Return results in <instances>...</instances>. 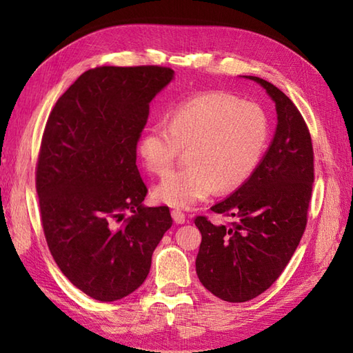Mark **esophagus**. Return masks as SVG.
Segmentation results:
<instances>
[{
	"instance_id": "esophagus-1",
	"label": "esophagus",
	"mask_w": 353,
	"mask_h": 353,
	"mask_svg": "<svg viewBox=\"0 0 353 353\" xmlns=\"http://www.w3.org/2000/svg\"><path fill=\"white\" fill-rule=\"evenodd\" d=\"M171 216L176 224H183L186 221V215L181 211V209H172Z\"/></svg>"
}]
</instances>
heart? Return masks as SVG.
<instances>
[{
    "label": "heart",
    "mask_w": 353,
    "mask_h": 353,
    "mask_svg": "<svg viewBox=\"0 0 353 353\" xmlns=\"http://www.w3.org/2000/svg\"><path fill=\"white\" fill-rule=\"evenodd\" d=\"M272 121L256 103L226 92H205L179 103L167 123L148 125L138 150L148 171L165 176L188 148V165L162 179L154 199L192 208L219 188L230 192L250 181L264 159Z\"/></svg>",
    "instance_id": "b5f03b06"
}]
</instances>
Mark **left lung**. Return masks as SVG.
<instances>
[{"instance_id":"8db88e82","label":"left lung","mask_w":353,"mask_h":353,"mask_svg":"<svg viewBox=\"0 0 353 353\" xmlns=\"http://www.w3.org/2000/svg\"><path fill=\"white\" fill-rule=\"evenodd\" d=\"M276 103L277 127L258 171L241 188L211 208L232 216L229 226L196 216L201 243L200 282L221 301H252L276 282L294 254L308 221L314 183L311 134L301 112L267 80L249 76Z\"/></svg>"}]
</instances>
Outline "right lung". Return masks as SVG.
Here are the masks:
<instances>
[{
  "label": "right lung",
  "instance_id": "right-lung-1",
  "mask_svg": "<svg viewBox=\"0 0 353 353\" xmlns=\"http://www.w3.org/2000/svg\"><path fill=\"white\" fill-rule=\"evenodd\" d=\"M172 76L157 65L89 70L45 124L36 163L43 235L61 272L95 301L139 288L172 224L168 206H142L148 190L137 167L148 104Z\"/></svg>",
  "mask_w": 353,
  "mask_h": 353
}]
</instances>
